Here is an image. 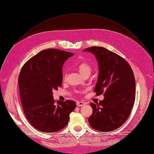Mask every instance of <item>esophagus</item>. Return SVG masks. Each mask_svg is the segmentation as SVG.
<instances>
[{"label":"esophagus","instance_id":"esophagus-1","mask_svg":"<svg viewBox=\"0 0 154 154\" xmlns=\"http://www.w3.org/2000/svg\"><path fill=\"white\" fill-rule=\"evenodd\" d=\"M85 105V102H83V101H77V106H84Z\"/></svg>","mask_w":154,"mask_h":154}]
</instances>
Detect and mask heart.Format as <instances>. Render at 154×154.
Here are the masks:
<instances>
[{"label": "heart", "mask_w": 154, "mask_h": 154, "mask_svg": "<svg viewBox=\"0 0 154 154\" xmlns=\"http://www.w3.org/2000/svg\"><path fill=\"white\" fill-rule=\"evenodd\" d=\"M77 67L82 75H84V74L87 72H90L91 71V66L87 62H82L79 63L77 65Z\"/></svg>", "instance_id": "heart-1"}]
</instances>
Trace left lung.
<instances>
[{
    "label": "left lung",
    "instance_id": "obj_1",
    "mask_svg": "<svg viewBox=\"0 0 154 154\" xmlns=\"http://www.w3.org/2000/svg\"><path fill=\"white\" fill-rule=\"evenodd\" d=\"M95 54L98 63V78L94 91L96 95L103 94V100L90 103L93 112L88 121L97 131H114L129 118L136 97V80L127 61L118 54L103 48H86Z\"/></svg>",
    "mask_w": 154,
    "mask_h": 154
}]
</instances>
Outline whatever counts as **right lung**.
I'll return each mask as SVG.
<instances>
[{
    "label": "right lung",
    "mask_w": 154,
    "mask_h": 154,
    "mask_svg": "<svg viewBox=\"0 0 154 154\" xmlns=\"http://www.w3.org/2000/svg\"><path fill=\"white\" fill-rule=\"evenodd\" d=\"M74 54L57 49H44L26 61L20 71L18 83L24 113L40 131L63 129L76 107L74 101L56 102L53 95V91L62 85L64 62Z\"/></svg>",
    "instance_id": "add662e5"
}]
</instances>
